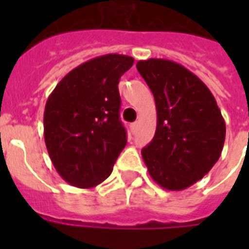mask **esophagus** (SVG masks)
I'll use <instances>...</instances> for the list:
<instances>
[{"mask_svg": "<svg viewBox=\"0 0 249 249\" xmlns=\"http://www.w3.org/2000/svg\"><path fill=\"white\" fill-rule=\"evenodd\" d=\"M137 128H138V123H133V124H130V129H132L133 133L137 132Z\"/></svg>", "mask_w": 249, "mask_h": 249, "instance_id": "34e87169", "label": "esophagus"}]
</instances>
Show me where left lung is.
<instances>
[{"instance_id":"1","label":"left lung","mask_w":249,"mask_h":249,"mask_svg":"<svg viewBox=\"0 0 249 249\" xmlns=\"http://www.w3.org/2000/svg\"><path fill=\"white\" fill-rule=\"evenodd\" d=\"M137 70L155 98V136L142 150L154 181L179 191L204 177L220 159L226 125L217 102L196 75L168 59L140 60Z\"/></svg>"}]
</instances>
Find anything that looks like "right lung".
Instances as JSON below:
<instances>
[{
  "mask_svg": "<svg viewBox=\"0 0 249 249\" xmlns=\"http://www.w3.org/2000/svg\"><path fill=\"white\" fill-rule=\"evenodd\" d=\"M134 59L97 56L68 72L49 95L44 137L52 163L64 181L80 189L99 185L126 144L120 121V77Z\"/></svg>",
  "mask_w": 249,
  "mask_h": 249,
  "instance_id": "1",
  "label": "right lung"
}]
</instances>
